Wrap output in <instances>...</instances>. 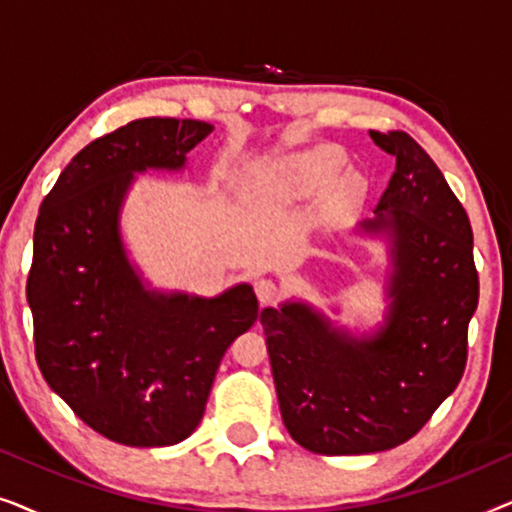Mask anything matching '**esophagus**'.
<instances>
[{"mask_svg": "<svg viewBox=\"0 0 512 512\" xmlns=\"http://www.w3.org/2000/svg\"><path fill=\"white\" fill-rule=\"evenodd\" d=\"M254 291H256V296H258V303L268 305V303H272V300L277 298L279 286L272 282V279L261 277V279H256V282H254Z\"/></svg>", "mask_w": 512, "mask_h": 512, "instance_id": "34e87169", "label": "esophagus"}]
</instances>
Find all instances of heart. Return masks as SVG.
Returning <instances> with one entry per match:
<instances>
[{"label": "heart", "mask_w": 512, "mask_h": 512, "mask_svg": "<svg viewBox=\"0 0 512 512\" xmlns=\"http://www.w3.org/2000/svg\"><path fill=\"white\" fill-rule=\"evenodd\" d=\"M345 165V153L335 146H317V149L296 153L279 165L286 177L298 181V184H321V181L333 179Z\"/></svg>", "instance_id": "obj_1"}]
</instances>
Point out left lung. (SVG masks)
<instances>
[{
	"instance_id": "left-lung-1",
	"label": "left lung",
	"mask_w": 512,
	"mask_h": 512,
	"mask_svg": "<svg viewBox=\"0 0 512 512\" xmlns=\"http://www.w3.org/2000/svg\"><path fill=\"white\" fill-rule=\"evenodd\" d=\"M396 158L363 235H384L391 272L384 324L354 335L307 303L265 307L286 431L317 454H370L405 443L457 389L480 284L466 209L422 146L401 130L370 132Z\"/></svg>"
}]
</instances>
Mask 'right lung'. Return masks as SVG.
Segmentation results:
<instances>
[{"label": "right lung", "mask_w": 512, "mask_h": 512, "mask_svg": "<svg viewBox=\"0 0 512 512\" xmlns=\"http://www.w3.org/2000/svg\"><path fill=\"white\" fill-rule=\"evenodd\" d=\"M214 125L139 118L81 149L39 207L27 303L34 354L90 429L130 447L191 436L216 370L258 319L249 284L216 298L146 289L121 240L135 172L181 170Z\"/></svg>", "instance_id": "obj_1"}]
</instances>
